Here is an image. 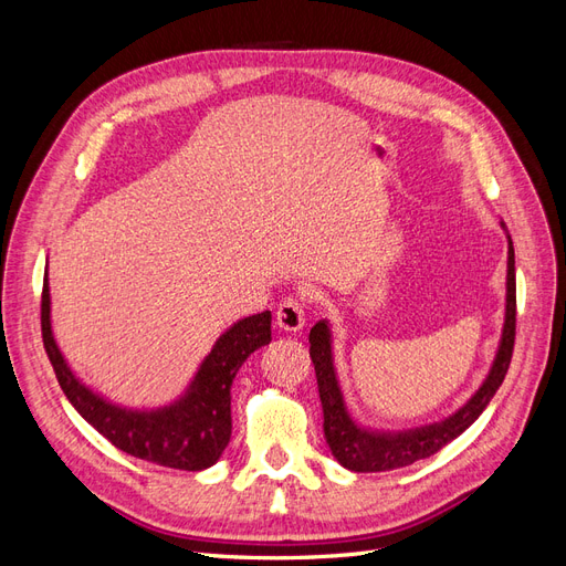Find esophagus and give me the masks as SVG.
I'll use <instances>...</instances> for the list:
<instances>
[{
  "label": "esophagus",
  "instance_id": "34e87169",
  "mask_svg": "<svg viewBox=\"0 0 566 566\" xmlns=\"http://www.w3.org/2000/svg\"><path fill=\"white\" fill-rule=\"evenodd\" d=\"M306 323V306L302 300L287 297L281 302L279 312H276V325L285 333H297L304 328Z\"/></svg>",
  "mask_w": 566,
  "mask_h": 566
}]
</instances>
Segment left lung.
<instances>
[{
	"mask_svg": "<svg viewBox=\"0 0 566 566\" xmlns=\"http://www.w3.org/2000/svg\"><path fill=\"white\" fill-rule=\"evenodd\" d=\"M505 229V224H501ZM515 321H517V283H515V248L507 235V279H505V321L501 331L499 349L484 382L472 397L462 403L455 413L439 422L410 427V430H373L356 422L342 394L335 354H333V331L331 321L321 318L310 333V356L314 361L318 394L323 406V432L325 441L342 468L352 472H387L413 465L416 460L430 458L449 441L460 437L468 427L484 413L493 394L505 380L510 368L512 347H515Z\"/></svg>",
	"mask_w": 566,
	"mask_h": 566,
	"instance_id": "8db88e82",
	"label": "left lung"
}]
</instances>
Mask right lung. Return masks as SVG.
Segmentation results:
<instances>
[{
  "instance_id": "1",
  "label": "right lung",
  "mask_w": 566,
  "mask_h": 566,
  "mask_svg": "<svg viewBox=\"0 0 566 566\" xmlns=\"http://www.w3.org/2000/svg\"><path fill=\"white\" fill-rule=\"evenodd\" d=\"M42 337L67 401L98 434L134 458L200 472L214 465L231 439V385L245 358L271 342V312L235 321L221 333L184 394L158 408L119 406L77 378L51 331L49 279L42 290Z\"/></svg>"
}]
</instances>
